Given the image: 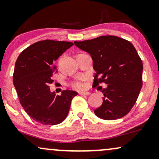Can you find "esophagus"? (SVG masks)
<instances>
[{
  "label": "esophagus",
  "instance_id": "esophagus-1",
  "mask_svg": "<svg viewBox=\"0 0 159 159\" xmlns=\"http://www.w3.org/2000/svg\"><path fill=\"white\" fill-rule=\"evenodd\" d=\"M79 94L80 95H84V96H88V95L90 94V92L89 91H80Z\"/></svg>",
  "mask_w": 159,
  "mask_h": 159
}]
</instances>
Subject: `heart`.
Listing matches in <instances>:
<instances>
[{"mask_svg": "<svg viewBox=\"0 0 159 159\" xmlns=\"http://www.w3.org/2000/svg\"><path fill=\"white\" fill-rule=\"evenodd\" d=\"M84 80H85L84 78H82V79L74 82V83L71 84L72 87L74 88V89H78V90H83V89L85 88V82H84Z\"/></svg>", "mask_w": 159, "mask_h": 159, "instance_id": "b5f03b06", "label": "heart"}]
</instances>
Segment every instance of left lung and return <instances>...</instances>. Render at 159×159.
I'll use <instances>...</instances> for the list:
<instances>
[{"mask_svg": "<svg viewBox=\"0 0 159 159\" xmlns=\"http://www.w3.org/2000/svg\"><path fill=\"white\" fill-rule=\"evenodd\" d=\"M74 44L92 58L95 86L101 83L108 85L102 89V103L94 110L95 115L108 120L127 115L142 87L143 63L133 44L115 35L74 42Z\"/></svg>", "mask_w": 159, "mask_h": 159, "instance_id": "obj_1", "label": "left lung"}]
</instances>
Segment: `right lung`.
Here are the masks:
<instances>
[{"label": "right lung", "mask_w": 159, "mask_h": 159, "mask_svg": "<svg viewBox=\"0 0 159 159\" xmlns=\"http://www.w3.org/2000/svg\"><path fill=\"white\" fill-rule=\"evenodd\" d=\"M74 45L61 41H40L24 50L15 65L13 84L24 111L32 119L44 125H56L68 116L72 99L78 93L64 90L61 95L51 92L48 85L54 61Z\"/></svg>", "instance_id": "add662e5"}]
</instances>
